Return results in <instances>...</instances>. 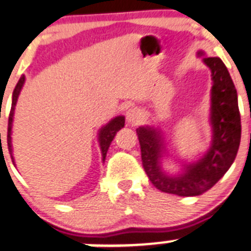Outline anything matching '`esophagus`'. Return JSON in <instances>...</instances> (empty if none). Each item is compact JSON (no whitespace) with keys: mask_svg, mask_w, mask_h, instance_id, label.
Instances as JSON below:
<instances>
[{"mask_svg":"<svg viewBox=\"0 0 251 251\" xmlns=\"http://www.w3.org/2000/svg\"><path fill=\"white\" fill-rule=\"evenodd\" d=\"M126 117H127L128 123L132 124V126H137V124L140 122V118H142L139 109H137V108L128 109L127 113H126Z\"/></svg>","mask_w":251,"mask_h":251,"instance_id":"34e87169","label":"esophagus"}]
</instances>
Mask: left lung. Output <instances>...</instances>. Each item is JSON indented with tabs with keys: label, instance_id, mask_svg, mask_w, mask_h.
<instances>
[{
	"label": "left lung",
	"instance_id": "1",
	"mask_svg": "<svg viewBox=\"0 0 251 251\" xmlns=\"http://www.w3.org/2000/svg\"><path fill=\"white\" fill-rule=\"evenodd\" d=\"M199 55L203 52L199 51ZM211 69L212 143L206 154L196 163L183 165V173L169 176L161 170L160 157L164 149L163 138L156 129L139 127L138 139L143 168L157 190L177 196H199L213 187L228 171L237 156L242 135L237 90L228 69L219 58H203Z\"/></svg>",
	"mask_w": 251,
	"mask_h": 251
}]
</instances>
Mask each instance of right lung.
<instances>
[{"label": "right lung", "mask_w": 251, "mask_h": 251, "mask_svg": "<svg viewBox=\"0 0 251 251\" xmlns=\"http://www.w3.org/2000/svg\"><path fill=\"white\" fill-rule=\"evenodd\" d=\"M25 75L20 78L18 83H17L16 88H14L13 91V96H12V107H11V112H9V117H8V132H7V144H8V151L11 154V159L12 161L14 163V159H13V155H12V122H13V114H14V107H16L17 103V100H18V96L21 94V90L23 87V83H25ZM124 117L123 116H118L116 118L112 119L111 122L102 127L100 129L99 133V142H100V147H101V151H102V157H103V161L106 159V155H107V150H108L109 145H111L112 140H113L114 135L117 134L119 129L124 127ZM1 135V134H0Z\"/></svg>", "instance_id": "right-lung-1"}]
</instances>
